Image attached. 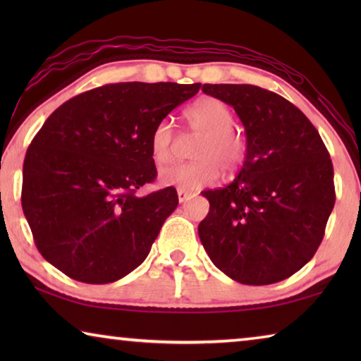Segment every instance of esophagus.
Wrapping results in <instances>:
<instances>
[{
    "label": "esophagus",
    "mask_w": 361,
    "mask_h": 361,
    "mask_svg": "<svg viewBox=\"0 0 361 361\" xmlns=\"http://www.w3.org/2000/svg\"><path fill=\"white\" fill-rule=\"evenodd\" d=\"M178 200L180 202H185V200H188L189 197H192V192L191 191H188V189H181V188H178Z\"/></svg>",
    "instance_id": "obj_1"
}]
</instances>
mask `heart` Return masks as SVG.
Masks as SVG:
<instances>
[{
  "instance_id": "heart-1",
  "label": "heart",
  "mask_w": 361,
  "mask_h": 361,
  "mask_svg": "<svg viewBox=\"0 0 361 361\" xmlns=\"http://www.w3.org/2000/svg\"><path fill=\"white\" fill-rule=\"evenodd\" d=\"M186 129L192 135H200L192 149L191 164H181L164 169L161 181L167 186L181 189H200L213 185L219 176V169L226 175L235 173L247 156L245 140L234 127L235 116L223 100L202 97L189 105L183 113ZM151 157L156 166H166L173 159L175 133L172 122H157L149 138Z\"/></svg>"
}]
</instances>
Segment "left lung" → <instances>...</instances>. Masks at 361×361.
<instances>
[{"mask_svg": "<svg viewBox=\"0 0 361 361\" xmlns=\"http://www.w3.org/2000/svg\"><path fill=\"white\" fill-rule=\"evenodd\" d=\"M235 109L247 156L235 180L204 191L200 242L219 271L243 285L291 277L312 259L334 207L329 152L301 109L252 84H204Z\"/></svg>", "mask_w": 361, "mask_h": 361, "instance_id": "obj_1", "label": "left lung"}]
</instances>
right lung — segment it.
Segmentation results:
<instances>
[{
	"instance_id": "obj_1",
	"label": "right lung",
	"mask_w": 361,
	"mask_h": 361,
	"mask_svg": "<svg viewBox=\"0 0 361 361\" xmlns=\"http://www.w3.org/2000/svg\"><path fill=\"white\" fill-rule=\"evenodd\" d=\"M200 84L116 82L82 92L49 116L23 161L22 209L42 258L84 283H111L148 256L178 205L156 180L149 138Z\"/></svg>"
}]
</instances>
